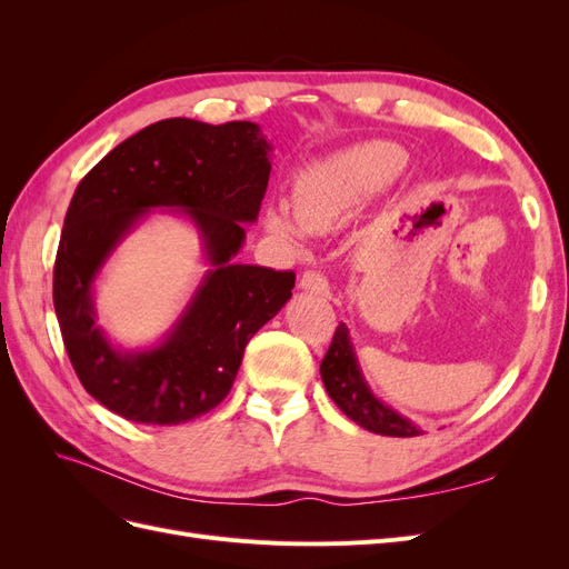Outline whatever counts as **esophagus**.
<instances>
[{
  "mask_svg": "<svg viewBox=\"0 0 569 569\" xmlns=\"http://www.w3.org/2000/svg\"><path fill=\"white\" fill-rule=\"evenodd\" d=\"M299 287H301L303 291H311V295H318V297H327V295H330V284H327V280L322 278L320 272H316V270H306V272L301 274Z\"/></svg>",
  "mask_w": 569,
  "mask_h": 569,
  "instance_id": "esophagus-1",
  "label": "esophagus"
}]
</instances>
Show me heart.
I'll return each mask as SVG.
<instances>
[{
  "label": "heart",
  "mask_w": 569,
  "mask_h": 569,
  "mask_svg": "<svg viewBox=\"0 0 569 569\" xmlns=\"http://www.w3.org/2000/svg\"><path fill=\"white\" fill-rule=\"evenodd\" d=\"M403 166V149L389 142H370L308 163L291 187L297 213L274 201L263 213L266 228L284 242L301 247L308 230H332L380 197L401 176Z\"/></svg>",
  "instance_id": "obj_1"
}]
</instances>
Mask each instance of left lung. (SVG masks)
<instances>
[{
    "instance_id": "left-lung-1",
    "label": "left lung",
    "mask_w": 569,
    "mask_h": 569,
    "mask_svg": "<svg viewBox=\"0 0 569 569\" xmlns=\"http://www.w3.org/2000/svg\"><path fill=\"white\" fill-rule=\"evenodd\" d=\"M320 377L327 393H330V399L339 406L343 416L368 429V432L385 437L422 435V429L416 422H410L372 393L363 372H360L347 322H339L337 327L330 349H327L320 363Z\"/></svg>"
}]
</instances>
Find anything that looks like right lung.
I'll return each instance as SVG.
<instances>
[{
  "instance_id": "add662e5",
  "label": "right lung",
  "mask_w": 569,
  "mask_h": 569,
  "mask_svg": "<svg viewBox=\"0 0 569 569\" xmlns=\"http://www.w3.org/2000/svg\"><path fill=\"white\" fill-rule=\"evenodd\" d=\"M272 147L256 123L166 118L120 142L76 189L54 263V311L68 358L92 399L142 425H182L213 410L249 339L282 311L295 272L234 263L270 178ZM198 228L210 270L164 339L126 352L96 325L93 280L153 209Z\"/></svg>"
}]
</instances>
